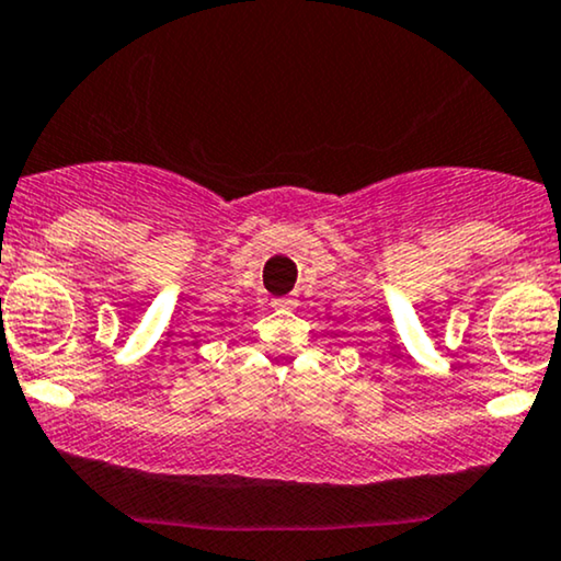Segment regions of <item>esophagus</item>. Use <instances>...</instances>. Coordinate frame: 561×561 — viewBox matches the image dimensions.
<instances>
[{
    "mask_svg": "<svg viewBox=\"0 0 561 561\" xmlns=\"http://www.w3.org/2000/svg\"><path fill=\"white\" fill-rule=\"evenodd\" d=\"M293 300H287V297H279V300H272V308H276V310H289L293 308Z\"/></svg>",
    "mask_w": 561,
    "mask_h": 561,
    "instance_id": "esophagus-1",
    "label": "esophagus"
}]
</instances>
